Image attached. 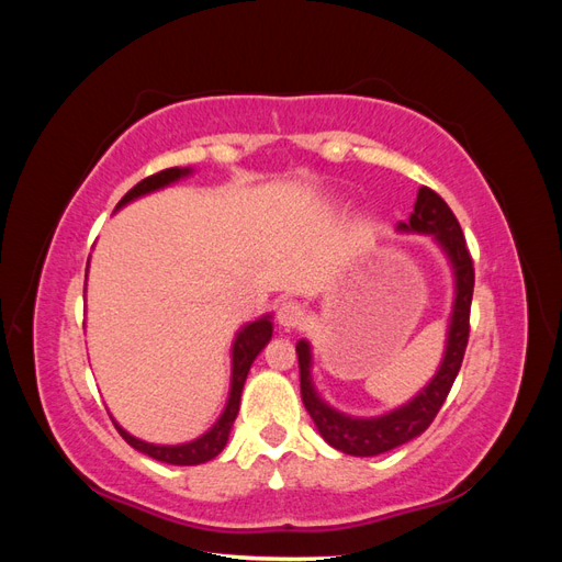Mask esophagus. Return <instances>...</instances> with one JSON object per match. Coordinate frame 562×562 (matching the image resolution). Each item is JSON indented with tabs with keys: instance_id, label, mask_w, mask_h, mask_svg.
<instances>
[{
	"instance_id": "esophagus-1",
	"label": "esophagus",
	"mask_w": 562,
	"mask_h": 562,
	"mask_svg": "<svg viewBox=\"0 0 562 562\" xmlns=\"http://www.w3.org/2000/svg\"><path fill=\"white\" fill-rule=\"evenodd\" d=\"M304 318H307V312H304V307L297 300H283L279 304L277 321H279V326H283L285 330L304 326Z\"/></svg>"
}]
</instances>
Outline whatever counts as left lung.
<instances>
[{"label": "left lung", "mask_w": 562, "mask_h": 562, "mask_svg": "<svg viewBox=\"0 0 562 562\" xmlns=\"http://www.w3.org/2000/svg\"><path fill=\"white\" fill-rule=\"evenodd\" d=\"M401 232H419V234H434V239L448 252V258L454 269V304H452V318L448 330V345L443 363H440L436 378L424 386L419 394L398 411L359 419L347 417L342 413L333 411L328 403H323L312 384V353L310 345L300 339L295 351L300 361V391L302 403L312 415L316 429L328 443L337 450H342L353 457H372L382 454L386 450H394L407 440H413L422 431L429 429V424L438 415L440 405L446 403L452 382L457 378L459 368L469 342V316H471V297H473V260L467 248V239L459 227L454 213L448 203L440 199L431 187H419L415 211L407 223H398Z\"/></svg>", "instance_id": "obj_1"}]
</instances>
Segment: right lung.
Here are the masks:
<instances>
[{
  "mask_svg": "<svg viewBox=\"0 0 562 562\" xmlns=\"http://www.w3.org/2000/svg\"><path fill=\"white\" fill-rule=\"evenodd\" d=\"M190 173V168H166V171H159L155 176H149L145 180H140L138 184L133 187L124 194V199L119 201L116 209L126 206L128 201L138 199L143 194H149L155 190H161V187L171 184L176 180H180L182 176ZM271 339V321L269 316H262L258 321L248 323L246 328H241V333L236 335L234 339V349H232V391H229V401L225 413L220 415V419L213 424V429L203 434L201 438L192 440V443H182V446H155V443H145V440L135 438L131 434H126L119 424L114 422L116 431L122 434V438L131 448H135L138 452L149 454L151 459H157V462H166V464H176V467H194V464H203L209 462V459L217 457L223 452V448L227 446V438L232 431V424L239 415V403H241V391H244V382L248 378V370L255 361V356H258L265 345Z\"/></svg>",
  "mask_w": 562,
  "mask_h": 562,
  "instance_id": "obj_1",
  "label": "right lung"
}]
</instances>
